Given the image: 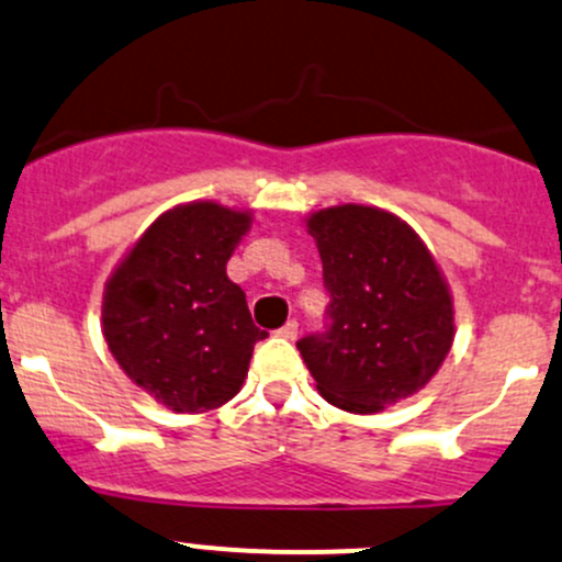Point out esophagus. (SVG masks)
<instances>
[{
    "instance_id": "obj_1",
    "label": "esophagus",
    "mask_w": 562,
    "mask_h": 562,
    "mask_svg": "<svg viewBox=\"0 0 562 562\" xmlns=\"http://www.w3.org/2000/svg\"><path fill=\"white\" fill-rule=\"evenodd\" d=\"M277 334H280L282 339H296V336H299V323L296 321H288L285 326L277 330Z\"/></svg>"
}]
</instances>
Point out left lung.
Segmentation results:
<instances>
[{"mask_svg": "<svg viewBox=\"0 0 562 562\" xmlns=\"http://www.w3.org/2000/svg\"><path fill=\"white\" fill-rule=\"evenodd\" d=\"M330 293L326 330L296 341L326 401L369 415L417 393L452 347V299L420 236L385 210L341 204L306 221Z\"/></svg>", "mask_w": 562, "mask_h": 562, "instance_id": "obj_1", "label": "left lung"}]
</instances>
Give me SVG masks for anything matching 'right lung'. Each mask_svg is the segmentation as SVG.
Listing matches in <instances>:
<instances>
[{"label": "right lung", "instance_id": "obj_1", "mask_svg": "<svg viewBox=\"0 0 562 562\" xmlns=\"http://www.w3.org/2000/svg\"><path fill=\"white\" fill-rule=\"evenodd\" d=\"M247 212L193 202L164 212L104 291V339L128 380L175 412L217 409L239 393L252 347L245 291L226 274Z\"/></svg>", "mask_w": 562, "mask_h": 562}]
</instances>
